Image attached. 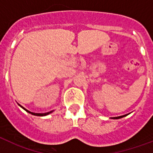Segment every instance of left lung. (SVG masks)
Instances as JSON below:
<instances>
[{
    "label": "left lung",
    "mask_w": 153,
    "mask_h": 153,
    "mask_svg": "<svg viewBox=\"0 0 153 153\" xmlns=\"http://www.w3.org/2000/svg\"><path fill=\"white\" fill-rule=\"evenodd\" d=\"M126 115H124V116H121V117H113V119H120V118H122V117H126Z\"/></svg>",
    "instance_id": "left-lung-1"
}]
</instances>
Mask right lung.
I'll return each mask as SVG.
<instances>
[{
	"label": "right lung",
	"mask_w": 153,
	"mask_h": 153,
	"mask_svg": "<svg viewBox=\"0 0 153 153\" xmlns=\"http://www.w3.org/2000/svg\"><path fill=\"white\" fill-rule=\"evenodd\" d=\"M21 107H22L23 109H24V110H26V111L27 112V113H30V114H32V115H34V116H39V117H43V116H46V115H48V114H50V113H52V111H51V112H48V113H31V112L28 111L27 109H25V108L23 107V106H21Z\"/></svg>",
	"instance_id": "1"
}]
</instances>
